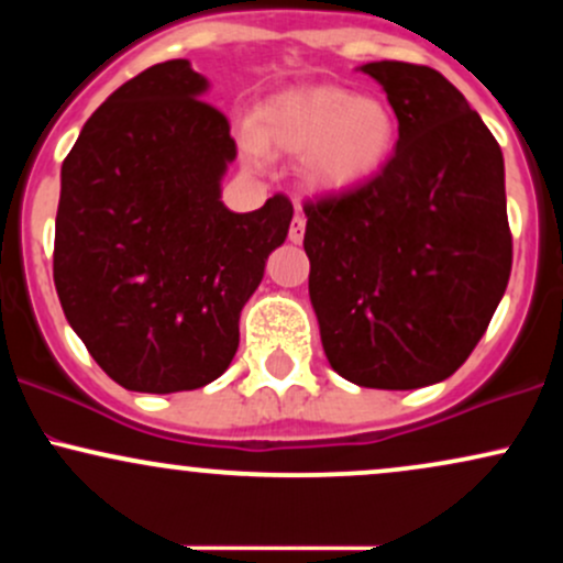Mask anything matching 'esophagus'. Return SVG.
Segmentation results:
<instances>
[{
	"label": "esophagus",
	"instance_id": "1",
	"mask_svg": "<svg viewBox=\"0 0 563 563\" xmlns=\"http://www.w3.org/2000/svg\"><path fill=\"white\" fill-rule=\"evenodd\" d=\"M303 230H307V217H303L301 211H296V217L290 219V230H288L290 243H301L303 241Z\"/></svg>",
	"mask_w": 563,
	"mask_h": 563
}]
</instances>
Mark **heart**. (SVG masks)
Here are the masks:
<instances>
[{
    "mask_svg": "<svg viewBox=\"0 0 563 563\" xmlns=\"http://www.w3.org/2000/svg\"><path fill=\"white\" fill-rule=\"evenodd\" d=\"M397 115L384 100L344 87H301L267 100L243 145L251 158L264 151L303 156V177L325 192H346L384 169L397 145Z\"/></svg>",
    "mask_w": 563,
    "mask_h": 563,
    "instance_id": "heart-1",
    "label": "heart"
}]
</instances>
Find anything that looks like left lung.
I'll return each mask as SVG.
<instances>
[{"mask_svg":"<svg viewBox=\"0 0 563 563\" xmlns=\"http://www.w3.org/2000/svg\"><path fill=\"white\" fill-rule=\"evenodd\" d=\"M363 74L389 97L399 140L365 185L303 200L309 299L339 376L418 389L466 363L506 294V169L439 70L378 60Z\"/></svg>","mask_w":563,"mask_h":563,"instance_id":"8db88e82","label":"left lung"}]
</instances>
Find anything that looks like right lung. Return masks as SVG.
<instances>
[{"label":"right lung","mask_w":563,"mask_h":563,"mask_svg":"<svg viewBox=\"0 0 563 563\" xmlns=\"http://www.w3.org/2000/svg\"><path fill=\"white\" fill-rule=\"evenodd\" d=\"M206 87L187 60L145 68L63 161L55 288L95 363L129 391H190L228 371L243 303L294 217L283 192L249 214L219 200L238 147Z\"/></svg>","instance_id":"obj_1"}]
</instances>
